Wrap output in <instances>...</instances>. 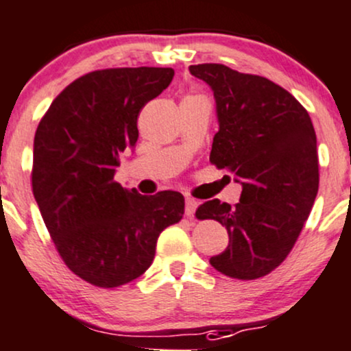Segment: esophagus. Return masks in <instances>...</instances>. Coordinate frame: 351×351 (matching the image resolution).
<instances>
[{
  "instance_id": "obj_1",
  "label": "esophagus",
  "mask_w": 351,
  "mask_h": 351,
  "mask_svg": "<svg viewBox=\"0 0 351 351\" xmlns=\"http://www.w3.org/2000/svg\"><path fill=\"white\" fill-rule=\"evenodd\" d=\"M195 207H197V202H195L192 197H187L186 199V209H184V210H186V216L189 217V219H191L192 216H194Z\"/></svg>"
}]
</instances>
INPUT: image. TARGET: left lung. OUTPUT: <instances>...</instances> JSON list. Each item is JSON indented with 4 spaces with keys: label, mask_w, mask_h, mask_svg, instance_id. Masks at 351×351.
<instances>
[{
    "label": "left lung",
    "mask_w": 351,
    "mask_h": 351,
    "mask_svg": "<svg viewBox=\"0 0 351 351\" xmlns=\"http://www.w3.org/2000/svg\"><path fill=\"white\" fill-rule=\"evenodd\" d=\"M189 70L216 99L210 164L243 184L234 207L214 199L195 210L228 229V247L209 261L229 278L258 280L285 261L311 213L319 184L315 129L306 108L265 77L221 63Z\"/></svg>",
    "instance_id": "1"
}]
</instances>
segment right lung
<instances>
[{
	"instance_id": "1",
	"label": "right lung",
	"mask_w": 351,
	"mask_h": 351,
	"mask_svg": "<svg viewBox=\"0 0 351 351\" xmlns=\"http://www.w3.org/2000/svg\"><path fill=\"white\" fill-rule=\"evenodd\" d=\"M172 78L157 66L90 71L62 90L36 129L32 186L41 217L66 267L99 288L144 274L157 237L182 219L179 192L142 195L114 179L119 156L137 144L138 114Z\"/></svg>"
}]
</instances>
